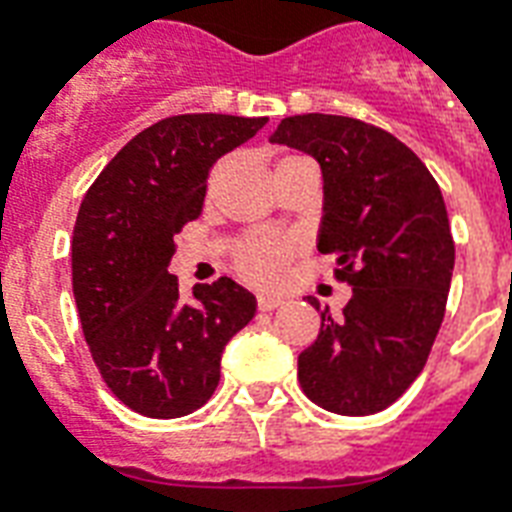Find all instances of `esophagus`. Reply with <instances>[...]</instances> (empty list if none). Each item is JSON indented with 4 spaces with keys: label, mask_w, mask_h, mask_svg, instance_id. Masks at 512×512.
Segmentation results:
<instances>
[{
    "label": "esophagus",
    "mask_w": 512,
    "mask_h": 512,
    "mask_svg": "<svg viewBox=\"0 0 512 512\" xmlns=\"http://www.w3.org/2000/svg\"><path fill=\"white\" fill-rule=\"evenodd\" d=\"M257 305H260V311H276L279 305H284V300L279 295H260Z\"/></svg>",
    "instance_id": "1"
}]
</instances>
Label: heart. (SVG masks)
I'll return each mask as SVG.
<instances>
[{
	"label": "heart",
	"mask_w": 512,
	"mask_h": 512,
	"mask_svg": "<svg viewBox=\"0 0 512 512\" xmlns=\"http://www.w3.org/2000/svg\"><path fill=\"white\" fill-rule=\"evenodd\" d=\"M295 255V241L279 233H257L239 247L241 273L255 284H276Z\"/></svg>",
	"instance_id": "1"
}]
</instances>
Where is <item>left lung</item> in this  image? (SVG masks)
I'll list each match as a JSON object with an SVG mask.
<instances>
[{"label":"left lung","mask_w":512,"mask_h":512,"mask_svg":"<svg viewBox=\"0 0 512 512\" xmlns=\"http://www.w3.org/2000/svg\"><path fill=\"white\" fill-rule=\"evenodd\" d=\"M271 143L319 162L316 247L337 255L353 289L337 319L321 313L319 337L297 356L300 385L327 412H382L417 380L444 321L454 241L441 188L412 148L350 116H287Z\"/></svg>","instance_id":"8db88e82"}]
</instances>
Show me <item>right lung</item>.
<instances>
[{"mask_svg": "<svg viewBox=\"0 0 512 512\" xmlns=\"http://www.w3.org/2000/svg\"><path fill=\"white\" fill-rule=\"evenodd\" d=\"M268 116L183 114L151 124L84 193L71 241L84 340L122 404L175 420L196 412L220 382V358L252 321V292L223 276L183 303L170 273L175 233L201 215L207 175Z\"/></svg>", "mask_w": 512, "mask_h": 512, "instance_id": "1", "label": "right lung"}]
</instances>
